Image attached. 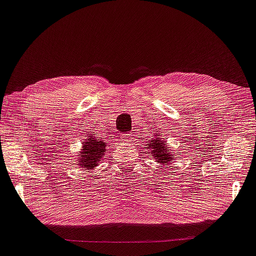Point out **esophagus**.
Here are the masks:
<instances>
[{
  "mask_svg": "<svg viewBox=\"0 0 256 256\" xmlns=\"http://www.w3.org/2000/svg\"><path fill=\"white\" fill-rule=\"evenodd\" d=\"M132 136H134V134H126V139H124V140H126V142H134L132 140Z\"/></svg>",
  "mask_w": 256,
  "mask_h": 256,
  "instance_id": "1",
  "label": "esophagus"
}]
</instances>
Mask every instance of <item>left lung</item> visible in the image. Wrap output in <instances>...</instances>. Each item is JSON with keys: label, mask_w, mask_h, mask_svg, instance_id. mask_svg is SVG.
Masks as SVG:
<instances>
[{"label": "left lung", "mask_w": 256, "mask_h": 256, "mask_svg": "<svg viewBox=\"0 0 256 256\" xmlns=\"http://www.w3.org/2000/svg\"><path fill=\"white\" fill-rule=\"evenodd\" d=\"M159 134H156V139H154V140L149 142V144H146V148L148 149L147 154L150 152V156L157 160L158 162L160 164H167L170 162H172V159L175 157H172L174 154H170L168 150V146L165 144V139H162V137H158V136H162L160 132H158Z\"/></svg>", "instance_id": "8db88e82"}]
</instances>
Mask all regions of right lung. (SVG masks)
Listing matches in <instances>:
<instances>
[{"label":"right lung","mask_w":256,"mask_h":256,"mask_svg":"<svg viewBox=\"0 0 256 256\" xmlns=\"http://www.w3.org/2000/svg\"><path fill=\"white\" fill-rule=\"evenodd\" d=\"M107 146L108 142L101 140V139H96L94 134L89 136L84 142V149L79 160L80 167L84 168V170H94L102 160V157L107 152Z\"/></svg>","instance_id":"add662e5"}]
</instances>
